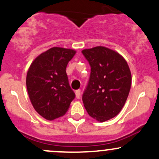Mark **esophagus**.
<instances>
[{"instance_id": "1", "label": "esophagus", "mask_w": 159, "mask_h": 159, "mask_svg": "<svg viewBox=\"0 0 159 159\" xmlns=\"http://www.w3.org/2000/svg\"><path fill=\"white\" fill-rule=\"evenodd\" d=\"M75 95L77 98L79 99L80 97H81V90H77L75 91Z\"/></svg>"}]
</instances>
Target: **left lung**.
<instances>
[{
	"mask_svg": "<svg viewBox=\"0 0 159 159\" xmlns=\"http://www.w3.org/2000/svg\"><path fill=\"white\" fill-rule=\"evenodd\" d=\"M90 76L82 100L89 116L99 122L116 117L126 102L131 87V73L119 53L105 47L85 49Z\"/></svg>",
	"mask_w": 159,
	"mask_h": 159,
	"instance_id": "left-lung-1",
	"label": "left lung"
}]
</instances>
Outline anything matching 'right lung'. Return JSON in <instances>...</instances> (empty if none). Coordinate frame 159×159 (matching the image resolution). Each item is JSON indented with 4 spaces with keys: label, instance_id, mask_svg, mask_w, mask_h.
<instances>
[{
    "label": "right lung",
    "instance_id": "obj_1",
    "mask_svg": "<svg viewBox=\"0 0 159 159\" xmlns=\"http://www.w3.org/2000/svg\"><path fill=\"white\" fill-rule=\"evenodd\" d=\"M76 51L52 48L32 62L26 76V87L33 107L49 121L63 116L75 94L69 86L66 66Z\"/></svg>",
    "mask_w": 159,
    "mask_h": 159
}]
</instances>
